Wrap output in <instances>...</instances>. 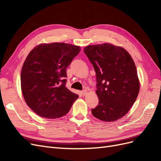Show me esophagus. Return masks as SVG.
<instances>
[{
	"instance_id": "esophagus-1",
	"label": "esophagus",
	"mask_w": 161,
	"mask_h": 161,
	"mask_svg": "<svg viewBox=\"0 0 161 161\" xmlns=\"http://www.w3.org/2000/svg\"><path fill=\"white\" fill-rule=\"evenodd\" d=\"M81 93H82V95H83V96L86 95V90H83V91H81Z\"/></svg>"
}]
</instances>
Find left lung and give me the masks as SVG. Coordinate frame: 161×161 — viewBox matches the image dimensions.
I'll list each match as a JSON object with an SVG mask.
<instances>
[{"label":"left lung","instance_id":"obj_1","mask_svg":"<svg viewBox=\"0 0 161 161\" xmlns=\"http://www.w3.org/2000/svg\"><path fill=\"white\" fill-rule=\"evenodd\" d=\"M84 52L96 72L99 104L96 118L114 121L128 113L137 98L140 82L134 62L123 47L111 43L91 45Z\"/></svg>","mask_w":161,"mask_h":161}]
</instances>
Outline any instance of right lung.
Segmentation results:
<instances>
[{
    "label": "right lung",
    "instance_id": "right-lung-1",
    "mask_svg": "<svg viewBox=\"0 0 161 161\" xmlns=\"http://www.w3.org/2000/svg\"><path fill=\"white\" fill-rule=\"evenodd\" d=\"M80 51L64 43H42L29 53L23 65L21 86L26 103L38 115H65L79 95L66 87V69Z\"/></svg>",
    "mask_w": 161,
    "mask_h": 161
}]
</instances>
